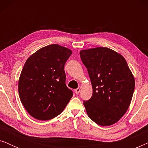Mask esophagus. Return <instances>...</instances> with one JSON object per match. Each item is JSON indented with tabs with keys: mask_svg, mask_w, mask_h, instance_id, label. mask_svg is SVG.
Segmentation results:
<instances>
[{
	"mask_svg": "<svg viewBox=\"0 0 148 148\" xmlns=\"http://www.w3.org/2000/svg\"><path fill=\"white\" fill-rule=\"evenodd\" d=\"M80 90H81V87L79 86V87H78V88L77 89H75V92L76 94H79V93Z\"/></svg>",
	"mask_w": 148,
	"mask_h": 148,
	"instance_id": "1",
	"label": "esophagus"
}]
</instances>
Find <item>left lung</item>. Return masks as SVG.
Masks as SVG:
<instances>
[{"instance_id":"obj_1","label":"left lung","mask_w":148,"mask_h":148,"mask_svg":"<svg viewBox=\"0 0 148 148\" xmlns=\"http://www.w3.org/2000/svg\"><path fill=\"white\" fill-rule=\"evenodd\" d=\"M92 85L90 100L84 101L87 114L101 126L119 121L130 105L135 79L123 56L110 48L98 47L80 51Z\"/></svg>"}]
</instances>
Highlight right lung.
<instances>
[{"label": "right lung", "instance_id": "add662e5", "mask_svg": "<svg viewBox=\"0 0 148 148\" xmlns=\"http://www.w3.org/2000/svg\"><path fill=\"white\" fill-rule=\"evenodd\" d=\"M72 51L58 44L38 50L25 62L19 80V94L28 113L47 121L62 112L73 96L66 86L64 67Z\"/></svg>", "mask_w": 148, "mask_h": 148}]
</instances>
